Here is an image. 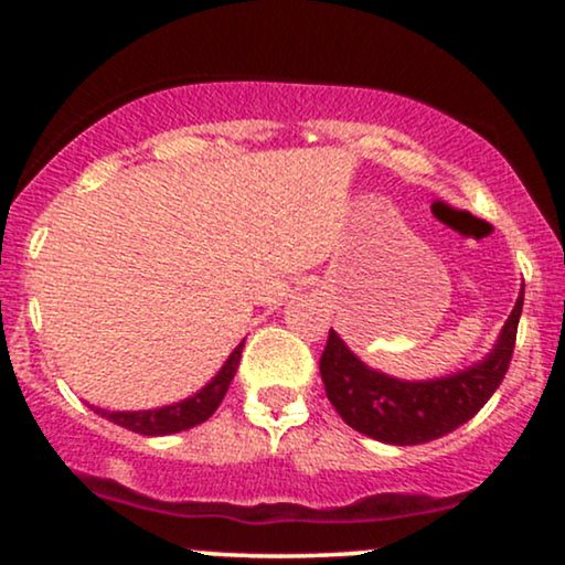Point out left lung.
Segmentation results:
<instances>
[{"mask_svg": "<svg viewBox=\"0 0 565 565\" xmlns=\"http://www.w3.org/2000/svg\"><path fill=\"white\" fill-rule=\"evenodd\" d=\"M521 310L523 291L489 359L430 382H404L374 372L350 353L334 329H329L319 364L327 398L353 430L382 444L414 446L446 436L476 417L508 374Z\"/></svg>", "mask_w": 565, "mask_h": 565, "instance_id": "1", "label": "left lung"}]
</instances>
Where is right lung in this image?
I'll return each instance as SVG.
<instances>
[{"instance_id":"obj_1","label":"right lung","mask_w":565,"mask_h":565,"mask_svg":"<svg viewBox=\"0 0 565 565\" xmlns=\"http://www.w3.org/2000/svg\"><path fill=\"white\" fill-rule=\"evenodd\" d=\"M244 342L231 353V359L225 361V366L220 369L217 377L206 387H201L196 395L180 401V404L164 406V408H148V412H106V408H95L100 417L111 419L114 425L127 427V430L140 433V436H170V433L188 430V427H196L210 419L217 412V406L223 404L228 385L238 369V359H242Z\"/></svg>"}]
</instances>
